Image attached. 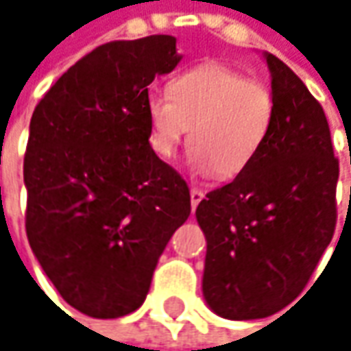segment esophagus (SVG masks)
<instances>
[{
  "label": "esophagus",
  "instance_id": "obj_1",
  "mask_svg": "<svg viewBox=\"0 0 351 351\" xmlns=\"http://www.w3.org/2000/svg\"><path fill=\"white\" fill-rule=\"evenodd\" d=\"M203 199H204V191L197 189V187H193V189H191V208H193V210L197 208V204L201 203Z\"/></svg>",
  "mask_w": 351,
  "mask_h": 351
}]
</instances>
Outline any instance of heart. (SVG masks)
I'll return each instance as SVG.
<instances>
[{"label": "heart", "mask_w": 351, "mask_h": 351, "mask_svg": "<svg viewBox=\"0 0 351 351\" xmlns=\"http://www.w3.org/2000/svg\"><path fill=\"white\" fill-rule=\"evenodd\" d=\"M145 110L148 141L160 158H171L191 129L197 168L236 178L267 141L274 98L261 81L222 63H203L176 75L168 94H148Z\"/></svg>", "instance_id": "obj_1"}]
</instances>
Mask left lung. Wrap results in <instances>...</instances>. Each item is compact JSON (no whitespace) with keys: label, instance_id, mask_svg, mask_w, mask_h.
Returning <instances> with one entry per match:
<instances>
[{"label":"left lung","instance_id":"1","mask_svg":"<svg viewBox=\"0 0 351 351\" xmlns=\"http://www.w3.org/2000/svg\"><path fill=\"white\" fill-rule=\"evenodd\" d=\"M265 60L274 98L267 141L251 166L195 213L206 237L204 300L232 321L290 305L336 228L338 158L323 106L284 61L272 53Z\"/></svg>","mask_w":351,"mask_h":351}]
</instances>
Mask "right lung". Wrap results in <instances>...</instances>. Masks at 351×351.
Returning a JSON list of instances; mask_svg holds the SVG:
<instances>
[{
	"instance_id": "1",
	"label": "right lung",
	"mask_w": 351,
	"mask_h": 351,
	"mask_svg": "<svg viewBox=\"0 0 351 351\" xmlns=\"http://www.w3.org/2000/svg\"><path fill=\"white\" fill-rule=\"evenodd\" d=\"M180 60L168 34L102 44L30 119L28 243L61 298L94 319L143 305L162 251L191 214L185 180L148 143L145 110L148 84Z\"/></svg>"
}]
</instances>
